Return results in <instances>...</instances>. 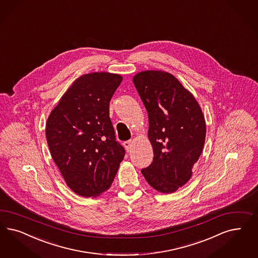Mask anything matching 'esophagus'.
Instances as JSON below:
<instances>
[{"mask_svg":"<svg viewBox=\"0 0 258 258\" xmlns=\"http://www.w3.org/2000/svg\"><path fill=\"white\" fill-rule=\"evenodd\" d=\"M132 144H133L132 141H127V142H123V145H124L125 148L127 150V152H131Z\"/></svg>","mask_w":258,"mask_h":258,"instance_id":"obj_1","label":"esophagus"}]
</instances>
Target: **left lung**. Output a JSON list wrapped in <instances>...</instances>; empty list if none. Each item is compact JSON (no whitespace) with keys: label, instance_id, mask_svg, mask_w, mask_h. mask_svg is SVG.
<instances>
[{"label":"left lung","instance_id":"8db88e82","mask_svg":"<svg viewBox=\"0 0 258 258\" xmlns=\"http://www.w3.org/2000/svg\"><path fill=\"white\" fill-rule=\"evenodd\" d=\"M147 110L153 162L142 173L160 192L171 194L191 178L205 142L206 124L200 104L170 73L147 70L134 76Z\"/></svg>","mask_w":258,"mask_h":258}]
</instances>
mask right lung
Masks as SVG:
<instances>
[{
  "mask_svg": "<svg viewBox=\"0 0 258 258\" xmlns=\"http://www.w3.org/2000/svg\"><path fill=\"white\" fill-rule=\"evenodd\" d=\"M121 81L107 72L81 76L47 118L50 154L79 196L96 198L108 190L124 158L109 116V102Z\"/></svg>",
  "mask_w": 258,
  "mask_h": 258,
  "instance_id": "add662e5",
  "label": "right lung"
}]
</instances>
